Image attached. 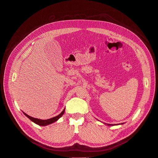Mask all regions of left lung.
I'll return each instance as SVG.
<instances>
[{
	"label": "left lung",
	"instance_id": "8db88e82",
	"mask_svg": "<svg viewBox=\"0 0 158 158\" xmlns=\"http://www.w3.org/2000/svg\"><path fill=\"white\" fill-rule=\"evenodd\" d=\"M121 124H123V123H121ZM108 125H110V126H112V125H110V124H108Z\"/></svg>",
	"mask_w": 158,
	"mask_h": 158
}]
</instances>
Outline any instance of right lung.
Here are the masks:
<instances>
[{
  "label": "right lung",
  "instance_id": "1",
  "mask_svg": "<svg viewBox=\"0 0 158 158\" xmlns=\"http://www.w3.org/2000/svg\"><path fill=\"white\" fill-rule=\"evenodd\" d=\"M64 110H65V108L63 110V112H61L60 114H59L57 116H56V117L50 118V119H46V120H42V119H37V118H34L31 117V116L28 115V114H26L24 112H23V113H24V114L26 116L27 118H28L33 123H36V124L40 125V126H46V125L52 124V123L57 121L61 117V116H62L64 114Z\"/></svg>",
  "mask_w": 158,
  "mask_h": 158
}]
</instances>
